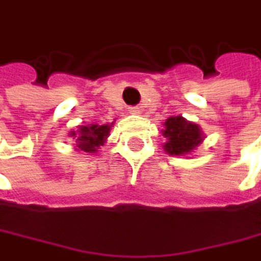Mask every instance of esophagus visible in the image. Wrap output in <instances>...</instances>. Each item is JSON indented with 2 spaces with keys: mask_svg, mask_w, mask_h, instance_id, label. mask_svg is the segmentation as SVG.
Returning a JSON list of instances; mask_svg holds the SVG:
<instances>
[{
  "mask_svg": "<svg viewBox=\"0 0 261 261\" xmlns=\"http://www.w3.org/2000/svg\"><path fill=\"white\" fill-rule=\"evenodd\" d=\"M140 110H142V109H140L139 106L128 107V112H130L131 115H139V113H140Z\"/></svg>",
  "mask_w": 261,
  "mask_h": 261,
  "instance_id": "34e87169",
  "label": "esophagus"
}]
</instances>
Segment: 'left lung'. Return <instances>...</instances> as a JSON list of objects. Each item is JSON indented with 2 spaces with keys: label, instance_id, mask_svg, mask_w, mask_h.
<instances>
[{
  "label": "left lung",
  "instance_id": "left-lung-1",
  "mask_svg": "<svg viewBox=\"0 0 261 261\" xmlns=\"http://www.w3.org/2000/svg\"><path fill=\"white\" fill-rule=\"evenodd\" d=\"M164 127L163 136L167 140L164 143V151L169 155L190 154L203 142L200 127L182 116H170L164 122Z\"/></svg>",
  "mask_w": 261,
  "mask_h": 261
}]
</instances>
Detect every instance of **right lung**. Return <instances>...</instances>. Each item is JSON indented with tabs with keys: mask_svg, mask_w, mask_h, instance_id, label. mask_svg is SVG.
Instances as JSON below:
<instances>
[{
	"mask_svg": "<svg viewBox=\"0 0 261 261\" xmlns=\"http://www.w3.org/2000/svg\"><path fill=\"white\" fill-rule=\"evenodd\" d=\"M110 125H100V124H89V125H81L77 131H71L70 136L74 142V149L95 154L98 149L105 145L106 139L110 133Z\"/></svg>",
	"mask_w": 261,
	"mask_h": 261,
	"instance_id": "obj_1",
	"label": "right lung"
}]
</instances>
